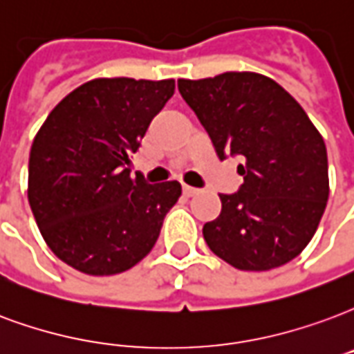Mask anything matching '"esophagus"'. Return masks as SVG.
<instances>
[{
    "label": "esophagus",
    "mask_w": 354,
    "mask_h": 354,
    "mask_svg": "<svg viewBox=\"0 0 354 354\" xmlns=\"http://www.w3.org/2000/svg\"><path fill=\"white\" fill-rule=\"evenodd\" d=\"M198 189L195 187H191V185H184V195L185 197H193V195H197Z\"/></svg>",
    "instance_id": "34e87169"
}]
</instances>
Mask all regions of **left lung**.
Listing matches in <instances>:
<instances>
[{"label":"left lung","instance_id":"left-lung-1","mask_svg":"<svg viewBox=\"0 0 354 354\" xmlns=\"http://www.w3.org/2000/svg\"><path fill=\"white\" fill-rule=\"evenodd\" d=\"M178 90L219 159H242L243 184L219 195L221 214L203 227L208 248L238 270H272L298 257L328 201L326 146L308 114L279 84L250 71L180 78Z\"/></svg>","mask_w":354,"mask_h":354}]
</instances>
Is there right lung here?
Segmentation results:
<instances>
[{
  "label": "right lung",
  "mask_w": 354,
  "mask_h": 354,
  "mask_svg": "<svg viewBox=\"0 0 354 354\" xmlns=\"http://www.w3.org/2000/svg\"><path fill=\"white\" fill-rule=\"evenodd\" d=\"M172 93V78H95L64 97L33 138L31 212L54 255L75 270L114 276L156 245L182 185L146 184L127 165Z\"/></svg>",
  "instance_id": "1"
}]
</instances>
